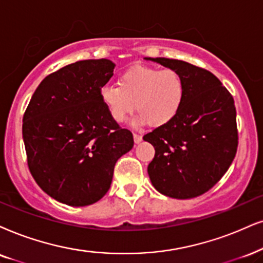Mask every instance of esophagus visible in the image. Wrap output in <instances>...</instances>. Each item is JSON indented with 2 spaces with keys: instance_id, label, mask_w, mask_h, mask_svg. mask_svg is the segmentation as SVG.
Returning a JSON list of instances; mask_svg holds the SVG:
<instances>
[{
  "instance_id": "esophagus-1",
  "label": "esophagus",
  "mask_w": 263,
  "mask_h": 263,
  "mask_svg": "<svg viewBox=\"0 0 263 263\" xmlns=\"http://www.w3.org/2000/svg\"><path fill=\"white\" fill-rule=\"evenodd\" d=\"M134 141L136 144H138V143L142 142V136L141 135H137V134H134Z\"/></svg>"
}]
</instances>
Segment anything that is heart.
I'll return each mask as SVG.
<instances>
[{
  "instance_id": "obj_1",
  "label": "heart",
  "mask_w": 263,
  "mask_h": 263,
  "mask_svg": "<svg viewBox=\"0 0 263 263\" xmlns=\"http://www.w3.org/2000/svg\"><path fill=\"white\" fill-rule=\"evenodd\" d=\"M184 98V82L177 71L135 65L119 79V86L105 84L101 99L111 119L124 122L135 108L141 112L136 124L162 126L171 121ZM136 105H134V103Z\"/></svg>"
}]
</instances>
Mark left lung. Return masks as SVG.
Returning a JSON list of instances; mask_svg holds the SVG:
<instances>
[{
	"instance_id": "8db88e82",
	"label": "left lung",
	"mask_w": 263,
	"mask_h": 263,
	"mask_svg": "<svg viewBox=\"0 0 263 263\" xmlns=\"http://www.w3.org/2000/svg\"><path fill=\"white\" fill-rule=\"evenodd\" d=\"M144 59L177 71L184 82V98L175 118L143 137L155 149L149 178L166 197H199L220 181L237 153L234 99L205 69L177 59Z\"/></svg>"
}]
</instances>
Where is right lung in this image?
<instances>
[{
	"instance_id": "right-lung-1",
	"label": "right lung",
	"mask_w": 263,
	"mask_h": 263,
	"mask_svg": "<svg viewBox=\"0 0 263 263\" xmlns=\"http://www.w3.org/2000/svg\"><path fill=\"white\" fill-rule=\"evenodd\" d=\"M115 64L87 59L46 76L23 118L29 170L46 194L63 204L87 206L105 195L118 159L134 147L101 99Z\"/></svg>"
}]
</instances>
